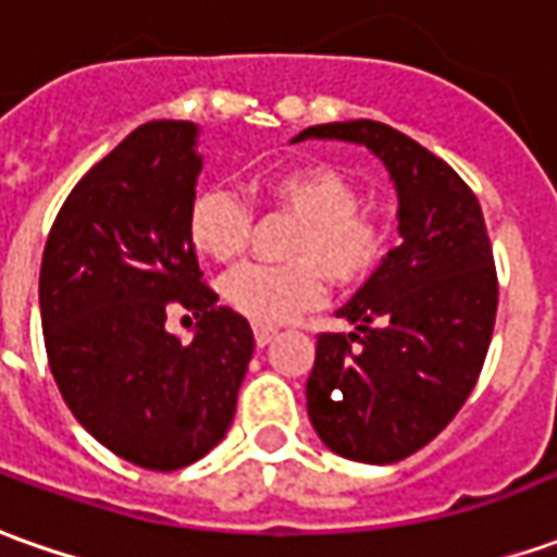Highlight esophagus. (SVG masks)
Returning <instances> with one entry per match:
<instances>
[{
  "label": "esophagus",
  "instance_id": "1",
  "mask_svg": "<svg viewBox=\"0 0 557 557\" xmlns=\"http://www.w3.org/2000/svg\"><path fill=\"white\" fill-rule=\"evenodd\" d=\"M252 335H256V344H259V347H264L268 342H274L277 326H252Z\"/></svg>",
  "mask_w": 557,
  "mask_h": 557
}]
</instances>
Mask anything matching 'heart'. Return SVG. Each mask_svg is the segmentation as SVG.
Listing matches in <instances>:
<instances>
[{"label": "heart", "mask_w": 557, "mask_h": 557, "mask_svg": "<svg viewBox=\"0 0 557 557\" xmlns=\"http://www.w3.org/2000/svg\"><path fill=\"white\" fill-rule=\"evenodd\" d=\"M264 198L298 219L286 244V264H240L228 271L222 301L256 326L293 320L317 308L326 277L342 289H357L377 274L389 252V231L381 219L359 210V188L329 164H295L271 173ZM252 215L228 191H198L188 203L185 234L200 256L215 262L237 259L249 240Z\"/></svg>", "instance_id": "heart-1"}]
</instances>
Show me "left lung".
Wrapping results in <instances>:
<instances>
[{"mask_svg":"<svg viewBox=\"0 0 557 557\" xmlns=\"http://www.w3.org/2000/svg\"><path fill=\"white\" fill-rule=\"evenodd\" d=\"M374 151L399 195L403 244L389 249L323 332L308 377L317 436L359 463H396L454 421L475 387L497 317V268L485 215L457 173L381 121L317 124L295 136Z\"/></svg>","mask_w":557,"mask_h":557,"instance_id":"left-lung-1","label":"left lung"}]
</instances>
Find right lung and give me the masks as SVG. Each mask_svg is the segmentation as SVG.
Segmentation results:
<instances>
[{"mask_svg": "<svg viewBox=\"0 0 557 557\" xmlns=\"http://www.w3.org/2000/svg\"><path fill=\"white\" fill-rule=\"evenodd\" d=\"M191 121H149L75 183L41 252L48 366L75 421L154 472L183 469L228 433L252 329L203 283L185 215L200 154ZM199 320L191 345L163 329Z\"/></svg>", "mask_w": 557, "mask_h": 557, "instance_id": "right-lung-1", "label": "right lung"}]
</instances>
